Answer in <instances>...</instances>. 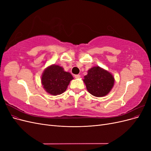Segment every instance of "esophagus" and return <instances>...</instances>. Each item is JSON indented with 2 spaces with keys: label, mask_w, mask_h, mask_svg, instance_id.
<instances>
[{
  "label": "esophagus",
  "mask_w": 151,
  "mask_h": 151,
  "mask_svg": "<svg viewBox=\"0 0 151 151\" xmlns=\"http://www.w3.org/2000/svg\"><path fill=\"white\" fill-rule=\"evenodd\" d=\"M74 77H75L76 79H79L80 77H81V76L79 75V74H77V75H75Z\"/></svg>",
  "instance_id": "obj_1"
}]
</instances>
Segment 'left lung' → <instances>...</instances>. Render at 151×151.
<instances>
[{
    "label": "left lung",
    "mask_w": 151,
    "mask_h": 151,
    "mask_svg": "<svg viewBox=\"0 0 151 151\" xmlns=\"http://www.w3.org/2000/svg\"><path fill=\"white\" fill-rule=\"evenodd\" d=\"M83 81L88 92L96 97H103L110 92L115 84V78L110 72L99 66L88 70Z\"/></svg>",
    "instance_id": "obj_1"
}]
</instances>
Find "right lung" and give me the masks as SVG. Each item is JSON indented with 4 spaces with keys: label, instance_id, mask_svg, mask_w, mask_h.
I'll return each mask as SVG.
<instances>
[{
    "label": "right lung",
    "instance_id": "right-lung-1",
    "mask_svg": "<svg viewBox=\"0 0 151 151\" xmlns=\"http://www.w3.org/2000/svg\"><path fill=\"white\" fill-rule=\"evenodd\" d=\"M74 77L60 65L52 64L44 70L41 78L43 89L48 94L57 96L64 93Z\"/></svg>",
    "mask_w": 151,
    "mask_h": 151
}]
</instances>
